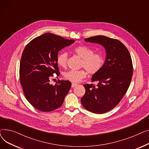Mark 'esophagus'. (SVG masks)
Wrapping results in <instances>:
<instances>
[{"mask_svg": "<svg viewBox=\"0 0 149 149\" xmlns=\"http://www.w3.org/2000/svg\"><path fill=\"white\" fill-rule=\"evenodd\" d=\"M77 84H75V83H72V88H74V87H75V86H77Z\"/></svg>", "mask_w": 149, "mask_h": 149, "instance_id": "1", "label": "esophagus"}]
</instances>
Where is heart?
I'll return each mask as SVG.
<instances>
[{
	"label": "heart",
	"instance_id": "b5f03b06",
	"mask_svg": "<svg viewBox=\"0 0 149 149\" xmlns=\"http://www.w3.org/2000/svg\"><path fill=\"white\" fill-rule=\"evenodd\" d=\"M74 52L81 58L80 67L84 68L89 74H97L103 68L105 57L101 52H94L92 49L81 45L77 46ZM68 55L66 52L60 53L57 57V63L62 68H66L68 65ZM87 72L84 69L79 70H70L64 73V78L72 83H78L86 77Z\"/></svg>",
	"mask_w": 149,
	"mask_h": 149
}]
</instances>
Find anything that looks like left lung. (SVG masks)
<instances>
[{
  "label": "left lung",
  "instance_id": "obj_1",
  "mask_svg": "<svg viewBox=\"0 0 149 149\" xmlns=\"http://www.w3.org/2000/svg\"><path fill=\"white\" fill-rule=\"evenodd\" d=\"M84 40L103 46L106 58L103 68L91 79L92 83L98 84L83 85L86 92L81 104L92 113H104L120 102L129 87L133 75L131 56L126 47L117 39L97 36Z\"/></svg>",
  "mask_w": 149,
  "mask_h": 149
}]
</instances>
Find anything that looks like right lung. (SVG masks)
<instances>
[{
	"mask_svg": "<svg viewBox=\"0 0 149 149\" xmlns=\"http://www.w3.org/2000/svg\"><path fill=\"white\" fill-rule=\"evenodd\" d=\"M74 42L48 33L25 46L20 62V82L25 98L37 110L51 112L63 104L71 83L58 80L53 86L50 80L54 74H60L57 61L58 51Z\"/></svg>",
	"mask_w": 149,
	"mask_h": 149,
	"instance_id": "1",
	"label": "right lung"
}]
</instances>
